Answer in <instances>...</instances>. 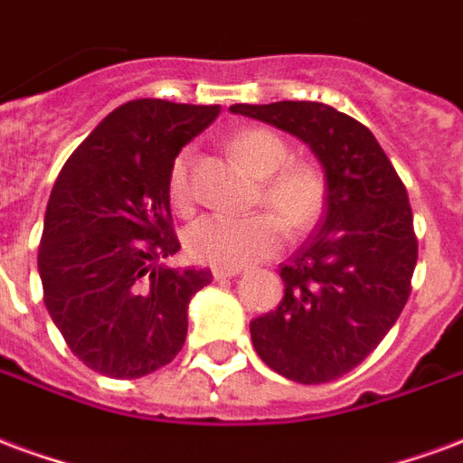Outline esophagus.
I'll return each mask as SVG.
<instances>
[{
	"label": "esophagus",
	"mask_w": 463,
	"mask_h": 463,
	"mask_svg": "<svg viewBox=\"0 0 463 463\" xmlns=\"http://www.w3.org/2000/svg\"><path fill=\"white\" fill-rule=\"evenodd\" d=\"M241 272V267H215L213 277L215 279H231V277H238Z\"/></svg>",
	"instance_id": "34e87169"
}]
</instances>
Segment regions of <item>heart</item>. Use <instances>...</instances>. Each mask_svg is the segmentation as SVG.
Masks as SVG:
<instances>
[{
  "label": "heart",
  "mask_w": 463,
  "mask_h": 463,
  "mask_svg": "<svg viewBox=\"0 0 463 463\" xmlns=\"http://www.w3.org/2000/svg\"><path fill=\"white\" fill-rule=\"evenodd\" d=\"M231 149L255 176H262L258 203L269 211L203 215L186 231V250L198 262L248 267L275 255L287 231L301 235L321 221L328 203V179L318 164L292 159L289 145L269 129H242L231 139ZM169 198L176 211L194 205L188 149L171 164Z\"/></svg>",
  "instance_id": "heart-1"
}]
</instances>
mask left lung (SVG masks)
<instances>
[{"mask_svg":"<svg viewBox=\"0 0 463 463\" xmlns=\"http://www.w3.org/2000/svg\"><path fill=\"white\" fill-rule=\"evenodd\" d=\"M231 109L304 139L326 174L321 225L279 267L284 299L250 321V336L284 378L331 383L375 351L410 299L417 235L407 188L371 129L324 102Z\"/></svg>","mask_w":463,"mask_h":463,"instance_id":"obj_1","label":"left lung"}]
</instances>
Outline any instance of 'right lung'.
Wrapping results in <instances>:
<instances>
[{"instance_id":"obj_1","label":"right lung","mask_w":463,"mask_h":463,"mask_svg":"<svg viewBox=\"0 0 463 463\" xmlns=\"http://www.w3.org/2000/svg\"><path fill=\"white\" fill-rule=\"evenodd\" d=\"M218 105L132 100L85 137L51 191L39 245L43 304L68 348L108 378H142L184 348L203 267H166L181 250L171 164Z\"/></svg>"}]
</instances>
